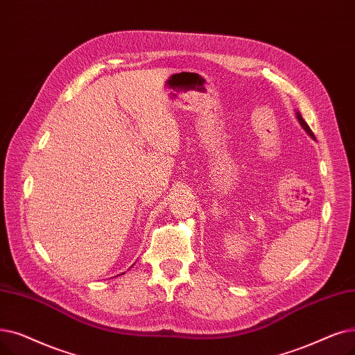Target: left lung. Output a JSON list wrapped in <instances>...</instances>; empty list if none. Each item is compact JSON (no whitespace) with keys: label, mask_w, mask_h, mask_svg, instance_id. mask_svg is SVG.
Returning a JSON list of instances; mask_svg holds the SVG:
<instances>
[{"label":"left lung","mask_w":355,"mask_h":355,"mask_svg":"<svg viewBox=\"0 0 355 355\" xmlns=\"http://www.w3.org/2000/svg\"><path fill=\"white\" fill-rule=\"evenodd\" d=\"M296 117H297V120H299V123H300V125H302V128L307 132V133H309L312 137H315V135H313V132L311 130V128L309 126H307V123L303 120V117H302V114L297 112V114H296Z\"/></svg>","instance_id":"8db88e82"}]
</instances>
